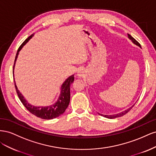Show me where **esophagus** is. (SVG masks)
<instances>
[{"mask_svg":"<svg viewBox=\"0 0 156 156\" xmlns=\"http://www.w3.org/2000/svg\"><path fill=\"white\" fill-rule=\"evenodd\" d=\"M78 75H79V76H81V74H80V73H79V74H78Z\"/></svg>","mask_w":156,"mask_h":156,"instance_id":"1","label":"esophagus"}]
</instances>
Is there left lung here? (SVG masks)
Wrapping results in <instances>:
<instances>
[{"label": "left lung", "instance_id": "8db88e82", "mask_svg": "<svg viewBox=\"0 0 156 156\" xmlns=\"http://www.w3.org/2000/svg\"><path fill=\"white\" fill-rule=\"evenodd\" d=\"M127 35H128V37L129 38V40H131V41H132V42H133V43L134 44H135V45H136L137 46H139V47H140V48H141V46H140V44L139 43V42L136 41L135 39H134L133 37H132L130 34H127ZM135 104L134 105H132L131 107H130L129 108H127L126 110H125V111H122V112H120V113H118V114H115V115H102V114H100V113H98L99 115H101V116H104V117H105V118H107V119H116V118H119V117H120V116H124V115H125L126 114H127V112H128L133 107V106L135 105Z\"/></svg>", "mask_w": 156, "mask_h": 156}]
</instances>
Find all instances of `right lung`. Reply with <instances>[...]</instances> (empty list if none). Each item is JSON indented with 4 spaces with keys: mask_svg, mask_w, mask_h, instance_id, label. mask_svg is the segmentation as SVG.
Wrapping results in <instances>:
<instances>
[{
    "mask_svg": "<svg viewBox=\"0 0 156 156\" xmlns=\"http://www.w3.org/2000/svg\"><path fill=\"white\" fill-rule=\"evenodd\" d=\"M32 36L33 34L27 38L25 41L21 45L20 48H19L16 56L15 61H14L13 69L14 67H15L16 61L17 60L19 53H20V51L23 48V47L29 41V40ZM73 81L74 75H71L68 79H66V81L63 83L62 86H61L60 94L57 101L54 104L47 107H35L34 105H30V103L27 102V101L23 97L21 93H20V90H19L16 86L15 81H14V83H15V87L18 97L20 98V100H21L23 105L27 108V109L30 112H31L32 114L36 116L37 117L40 118V119L45 120H51L55 119V118L58 117L61 115H62L68 107L70 101V84L73 83Z\"/></svg>",
    "mask_w": 156,
    "mask_h": 156,
    "instance_id": "add662e5",
    "label": "right lung"
}]
</instances>
